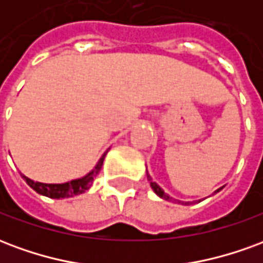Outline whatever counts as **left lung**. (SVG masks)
Here are the masks:
<instances>
[{"instance_id":"obj_1","label":"left lung","mask_w":263,"mask_h":263,"mask_svg":"<svg viewBox=\"0 0 263 263\" xmlns=\"http://www.w3.org/2000/svg\"><path fill=\"white\" fill-rule=\"evenodd\" d=\"M148 180H149V183H151V187L154 189V192H155V193H156V194H158L159 197L165 198V200H167V201H177V203L186 204V205H187V204H192V203H184V201H179V200H173V198H172L171 196H167V194H166L165 192H163V190H162V189H160L159 186L156 184V183L152 182V179H151V176H149V175H148ZM217 192H220V190H217Z\"/></svg>"}]
</instances>
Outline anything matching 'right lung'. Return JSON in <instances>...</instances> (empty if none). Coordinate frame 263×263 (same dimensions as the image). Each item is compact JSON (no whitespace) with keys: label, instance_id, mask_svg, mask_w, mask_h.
<instances>
[{"label":"right lung","instance_id":"obj_1","mask_svg":"<svg viewBox=\"0 0 263 263\" xmlns=\"http://www.w3.org/2000/svg\"><path fill=\"white\" fill-rule=\"evenodd\" d=\"M104 158H105V154L101 156V159L98 160L97 166H96L88 175H86L84 177H81V179L71 180V182L62 183V184H48V183L33 182L29 177L24 176V175H22V177H24V180H25L36 193L42 194V196H46V197L50 198L73 197V196H77V194L84 193V192H87L88 189L91 187L92 182H94V179L97 177L98 172L101 171Z\"/></svg>","mask_w":263,"mask_h":263}]
</instances>
